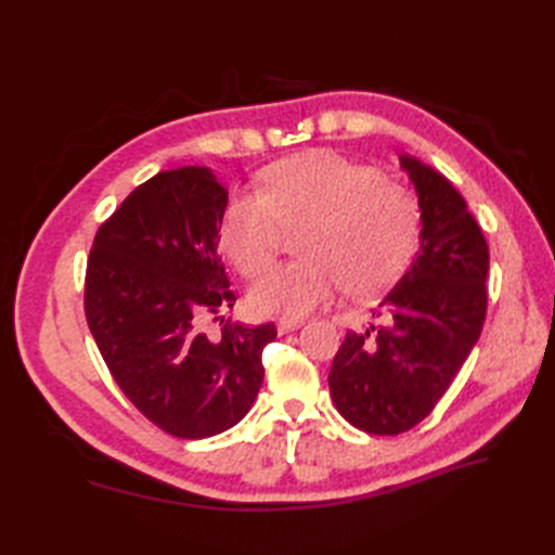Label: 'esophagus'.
Returning a JSON list of instances; mask_svg holds the SVG:
<instances>
[{"label":"esophagus","mask_w":555,"mask_h":555,"mask_svg":"<svg viewBox=\"0 0 555 555\" xmlns=\"http://www.w3.org/2000/svg\"><path fill=\"white\" fill-rule=\"evenodd\" d=\"M300 324H304V322H300V319H280L278 331L280 333H289V331H296Z\"/></svg>","instance_id":"34e87169"}]
</instances>
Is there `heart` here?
<instances>
[{
	"label": "heart",
	"instance_id": "1",
	"mask_svg": "<svg viewBox=\"0 0 555 555\" xmlns=\"http://www.w3.org/2000/svg\"><path fill=\"white\" fill-rule=\"evenodd\" d=\"M300 227L296 251L304 259L268 271L249 292L261 317L304 319L340 287L357 298L389 287L412 259L418 208L375 166L312 150L266 169L263 194L229 201L220 245L241 275L257 278L273 263L284 229Z\"/></svg>",
	"mask_w": 555,
	"mask_h": 555
}]
</instances>
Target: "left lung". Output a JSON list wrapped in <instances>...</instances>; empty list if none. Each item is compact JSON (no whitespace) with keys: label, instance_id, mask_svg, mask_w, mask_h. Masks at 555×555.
Instances as JSON below:
<instances>
[{"label":"left lung","instance_id":"8db88e82","mask_svg":"<svg viewBox=\"0 0 555 555\" xmlns=\"http://www.w3.org/2000/svg\"><path fill=\"white\" fill-rule=\"evenodd\" d=\"M422 208V243L373 312L382 322L347 331L328 389L351 426L398 435L433 412L479 340L489 245L465 198L430 166L400 155Z\"/></svg>","mask_w":555,"mask_h":555}]
</instances>
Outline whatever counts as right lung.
Segmentation results:
<instances>
[{"mask_svg": "<svg viewBox=\"0 0 555 555\" xmlns=\"http://www.w3.org/2000/svg\"><path fill=\"white\" fill-rule=\"evenodd\" d=\"M227 204L204 166L162 171L99 227L88 257L86 319L113 379L182 440L241 422L263 382L261 351L278 335L275 324L227 322L215 338L201 328L236 300L217 251Z\"/></svg>", "mask_w": 555, "mask_h": 555, "instance_id": "add662e5", "label": "right lung"}]
</instances>
